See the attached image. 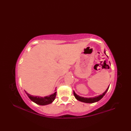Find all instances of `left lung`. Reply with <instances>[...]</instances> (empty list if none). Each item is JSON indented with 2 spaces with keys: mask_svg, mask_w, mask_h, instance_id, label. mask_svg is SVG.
<instances>
[{
  "mask_svg": "<svg viewBox=\"0 0 131 131\" xmlns=\"http://www.w3.org/2000/svg\"><path fill=\"white\" fill-rule=\"evenodd\" d=\"M108 88H109V87L107 88V89L106 90V91L104 93H102V94H101V95H100L99 96L92 97V98H84V97H80L78 95H77V94L75 93L74 92V95L75 97V98L78 100H79V101H80L85 102V103H93V102H96L99 101V100H101L102 98V97L105 96V94H106V93L107 92Z\"/></svg>",
  "mask_w": 131,
  "mask_h": 131,
  "instance_id": "obj_1",
  "label": "left lung"
}]
</instances>
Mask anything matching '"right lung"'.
Instances as JSON below:
<instances>
[{
  "mask_svg": "<svg viewBox=\"0 0 131 131\" xmlns=\"http://www.w3.org/2000/svg\"><path fill=\"white\" fill-rule=\"evenodd\" d=\"M25 93L29 97V98L32 101L36 103L37 104L40 105H46L51 104L53 101H54L56 96V92L48 96H46L44 97H39V96H34L32 95H30V94L27 93V92L25 91Z\"/></svg>",
  "mask_w": 131,
  "mask_h": 131,
  "instance_id": "1",
  "label": "right lung"
}]
</instances>
